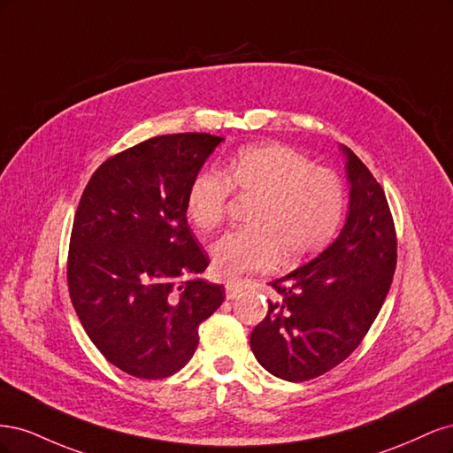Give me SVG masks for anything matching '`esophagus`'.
I'll use <instances>...</instances> for the list:
<instances>
[{
	"instance_id": "esophagus-1",
	"label": "esophagus",
	"mask_w": 453,
	"mask_h": 453,
	"mask_svg": "<svg viewBox=\"0 0 453 453\" xmlns=\"http://www.w3.org/2000/svg\"><path fill=\"white\" fill-rule=\"evenodd\" d=\"M225 289H226V298H228V300L236 298L238 293H240V289H242V281H236V280L226 281V283H225Z\"/></svg>"
}]
</instances>
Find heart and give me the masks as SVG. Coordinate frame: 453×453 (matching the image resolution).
Returning <instances> with one entry per match:
<instances>
[{
	"label": "heart",
	"mask_w": 453,
	"mask_h": 453,
	"mask_svg": "<svg viewBox=\"0 0 453 453\" xmlns=\"http://www.w3.org/2000/svg\"><path fill=\"white\" fill-rule=\"evenodd\" d=\"M232 188L257 203L243 230L226 232L210 250L219 278L270 270L285 258L296 265L323 251L336 236L346 196L338 175L281 143L245 147L226 175L208 168L187 188L185 208L200 230H215L226 217Z\"/></svg>",
	"instance_id": "heart-1"
}]
</instances>
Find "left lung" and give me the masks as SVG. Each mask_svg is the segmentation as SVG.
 Listing matches in <instances>:
<instances>
[{"label": "left lung", "instance_id": "1", "mask_svg": "<svg viewBox=\"0 0 453 453\" xmlns=\"http://www.w3.org/2000/svg\"><path fill=\"white\" fill-rule=\"evenodd\" d=\"M349 211L344 228L311 263L270 281L276 298L251 333L270 374L318 378L348 359L381 310L396 266V232L381 185L346 145Z\"/></svg>", "mask_w": 453, "mask_h": 453}]
</instances>
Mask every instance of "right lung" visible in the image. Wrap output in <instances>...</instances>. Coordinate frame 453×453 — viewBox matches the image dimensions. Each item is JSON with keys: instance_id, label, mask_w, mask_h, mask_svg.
Masks as SVG:
<instances>
[{"instance_id": "1", "label": "right lung", "mask_w": 453, "mask_h": 453, "mask_svg": "<svg viewBox=\"0 0 453 453\" xmlns=\"http://www.w3.org/2000/svg\"><path fill=\"white\" fill-rule=\"evenodd\" d=\"M211 134L157 135L109 157L79 200L67 287L88 338L135 378L162 380L198 348V326L225 287L193 280L210 257L187 223V188L213 149Z\"/></svg>"}]
</instances>
